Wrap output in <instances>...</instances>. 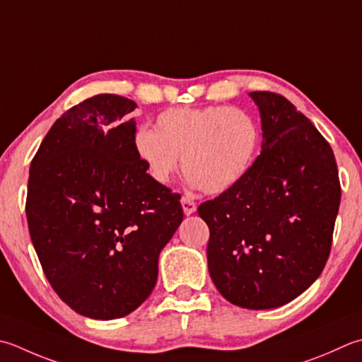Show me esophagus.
Masks as SVG:
<instances>
[{
  "label": "esophagus",
  "instance_id": "obj_1",
  "mask_svg": "<svg viewBox=\"0 0 362 362\" xmlns=\"http://www.w3.org/2000/svg\"><path fill=\"white\" fill-rule=\"evenodd\" d=\"M182 209H183V214H185L187 216H189V215H193L194 211H196V202L191 199L189 196H183L182 197Z\"/></svg>",
  "mask_w": 362,
  "mask_h": 362
}]
</instances>
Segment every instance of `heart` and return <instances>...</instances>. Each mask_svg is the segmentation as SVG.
Listing matches in <instances>:
<instances>
[{
    "label": "heart",
    "mask_w": 362,
    "mask_h": 362,
    "mask_svg": "<svg viewBox=\"0 0 362 362\" xmlns=\"http://www.w3.org/2000/svg\"><path fill=\"white\" fill-rule=\"evenodd\" d=\"M133 148L157 183L171 182L182 157L189 185L221 194L250 171L259 148V129L247 112L230 106L174 108L161 112L155 130L134 133Z\"/></svg>",
    "instance_id": "heart-1"
}]
</instances>
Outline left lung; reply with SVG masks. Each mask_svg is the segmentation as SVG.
<instances>
[{
    "label": "left lung",
    "instance_id": "1",
    "mask_svg": "<svg viewBox=\"0 0 362 362\" xmlns=\"http://www.w3.org/2000/svg\"><path fill=\"white\" fill-rule=\"evenodd\" d=\"M262 151L235 187L199 205L218 292L245 309L300 296L327 264L341 204L332 148L286 97L256 90Z\"/></svg>",
    "mask_w": 362,
    "mask_h": 362
}]
</instances>
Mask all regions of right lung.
I'll return each mask as SVG.
<instances>
[{
    "label": "right lung",
    "instance_id": "obj_1",
    "mask_svg": "<svg viewBox=\"0 0 362 362\" xmlns=\"http://www.w3.org/2000/svg\"><path fill=\"white\" fill-rule=\"evenodd\" d=\"M136 103L98 94L56 120L30 168L26 218L42 270L80 315L112 320L143 304L183 219L180 194L134 153Z\"/></svg>",
    "mask_w": 362,
    "mask_h": 362
}]
</instances>
